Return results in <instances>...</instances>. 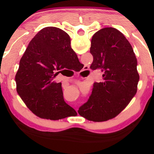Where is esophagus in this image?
<instances>
[{"instance_id": "esophagus-1", "label": "esophagus", "mask_w": 154, "mask_h": 154, "mask_svg": "<svg viewBox=\"0 0 154 154\" xmlns=\"http://www.w3.org/2000/svg\"><path fill=\"white\" fill-rule=\"evenodd\" d=\"M82 86L85 89H89L90 85L88 84H86V83H82Z\"/></svg>"}]
</instances>
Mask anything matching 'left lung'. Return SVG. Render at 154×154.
I'll list each match as a JSON object with an SVG mask.
<instances>
[{"label":"left lung","instance_id":"obj_1","mask_svg":"<svg viewBox=\"0 0 154 154\" xmlns=\"http://www.w3.org/2000/svg\"><path fill=\"white\" fill-rule=\"evenodd\" d=\"M89 54L91 69L103 77V82L91 86L93 119L99 123L122 119L137 93V61L116 37L100 31L92 36Z\"/></svg>","mask_w":154,"mask_h":154}]
</instances>
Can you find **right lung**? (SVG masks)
<instances>
[{
	"label": "right lung",
	"mask_w": 154,
	"mask_h": 154,
	"mask_svg": "<svg viewBox=\"0 0 154 154\" xmlns=\"http://www.w3.org/2000/svg\"><path fill=\"white\" fill-rule=\"evenodd\" d=\"M69 37L42 35L26 48L18 63L16 80L19 94L35 117L44 125H56L69 116L61 82L63 54L71 48Z\"/></svg>",
	"instance_id": "1"
}]
</instances>
